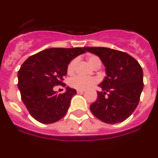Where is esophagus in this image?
<instances>
[{
    "mask_svg": "<svg viewBox=\"0 0 158 158\" xmlns=\"http://www.w3.org/2000/svg\"><path fill=\"white\" fill-rule=\"evenodd\" d=\"M84 92V90H77V93L78 94H83Z\"/></svg>",
    "mask_w": 158,
    "mask_h": 158,
    "instance_id": "esophagus-1",
    "label": "esophagus"
}]
</instances>
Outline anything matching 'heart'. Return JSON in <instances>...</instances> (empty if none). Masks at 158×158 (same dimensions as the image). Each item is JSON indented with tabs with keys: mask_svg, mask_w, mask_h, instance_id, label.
Returning a JSON list of instances; mask_svg holds the SVG:
<instances>
[{
	"mask_svg": "<svg viewBox=\"0 0 158 158\" xmlns=\"http://www.w3.org/2000/svg\"><path fill=\"white\" fill-rule=\"evenodd\" d=\"M87 60L90 64L95 68H99L101 66V60L96 55H90L87 58ZM78 63V59H71L68 63L67 67V73L68 75H73L76 68V65ZM97 83V79L94 77H83L80 75H75L72 77L69 80V85L73 88L78 90H86L91 86L95 85Z\"/></svg>",
	"mask_w": 158,
	"mask_h": 158,
	"instance_id": "b5f03b06",
	"label": "heart"
}]
</instances>
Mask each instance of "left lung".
<instances>
[{
  "mask_svg": "<svg viewBox=\"0 0 158 158\" xmlns=\"http://www.w3.org/2000/svg\"><path fill=\"white\" fill-rule=\"evenodd\" d=\"M99 57L107 76L99 84L96 101L90 106L94 116L107 124L124 121L134 112L144 87L143 71L128 54L107 47H85Z\"/></svg>",
  "mask_w": 158,
  "mask_h": 158,
  "instance_id": "obj_1",
  "label": "left lung"
}]
</instances>
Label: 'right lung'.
<instances>
[{"label":"right lung","mask_w":158,"mask_h":158,"mask_svg":"<svg viewBox=\"0 0 158 158\" xmlns=\"http://www.w3.org/2000/svg\"><path fill=\"white\" fill-rule=\"evenodd\" d=\"M86 52V48H50L29 57L18 71V88L30 114L42 124L61 120L67 112L75 89L64 93L53 90L62 85L70 61Z\"/></svg>","instance_id":"add662e5"}]
</instances>
